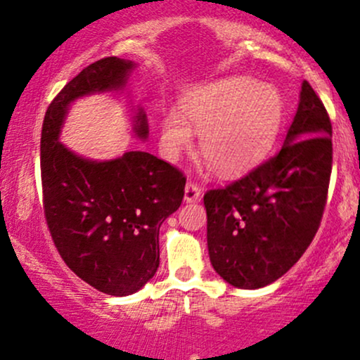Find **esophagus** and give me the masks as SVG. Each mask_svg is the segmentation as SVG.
Listing matches in <instances>:
<instances>
[{
	"label": "esophagus",
	"instance_id": "1",
	"mask_svg": "<svg viewBox=\"0 0 360 360\" xmlns=\"http://www.w3.org/2000/svg\"><path fill=\"white\" fill-rule=\"evenodd\" d=\"M200 196H202V190H200V186H196V184L193 183H188L186 188H184V202L195 203L198 202Z\"/></svg>",
	"mask_w": 360,
	"mask_h": 360
}]
</instances>
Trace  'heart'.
I'll list each match as a JSON object with an SVG mask.
<instances>
[{
	"instance_id": "heart-1",
	"label": "heart",
	"mask_w": 360,
	"mask_h": 360,
	"mask_svg": "<svg viewBox=\"0 0 360 360\" xmlns=\"http://www.w3.org/2000/svg\"><path fill=\"white\" fill-rule=\"evenodd\" d=\"M183 115L167 110L160 122V146L177 158L200 134V153L215 174L234 177L255 169L274 148L286 103L281 91L248 77H226L193 89L181 103Z\"/></svg>"
}]
</instances>
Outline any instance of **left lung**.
Here are the masks:
<instances>
[{
    "mask_svg": "<svg viewBox=\"0 0 360 360\" xmlns=\"http://www.w3.org/2000/svg\"><path fill=\"white\" fill-rule=\"evenodd\" d=\"M331 162L330 117L304 81L283 148L248 176L203 196L210 262L226 283L262 288L298 262L319 229Z\"/></svg>",
    "mask_w": 360,
    "mask_h": 360,
    "instance_id": "8db88e82",
    "label": "left lung"
}]
</instances>
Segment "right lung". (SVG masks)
<instances>
[{"label":"right lung","instance_id":"add662e5","mask_svg":"<svg viewBox=\"0 0 360 360\" xmlns=\"http://www.w3.org/2000/svg\"><path fill=\"white\" fill-rule=\"evenodd\" d=\"M136 63L98 60L58 93L41 132L44 215L55 247L82 281L113 297L141 290L160 264L158 231L179 209L183 174L146 151H126L94 160L60 141L72 103L81 98L126 89ZM132 132L148 138V119L134 108Z\"/></svg>","mask_w":360,"mask_h":360}]
</instances>
